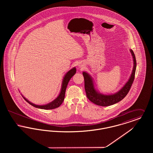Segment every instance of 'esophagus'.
<instances>
[{
    "mask_svg": "<svg viewBox=\"0 0 153 153\" xmlns=\"http://www.w3.org/2000/svg\"><path fill=\"white\" fill-rule=\"evenodd\" d=\"M79 68H82V65H79Z\"/></svg>",
    "mask_w": 153,
    "mask_h": 153,
    "instance_id": "esophagus-1",
    "label": "esophagus"
}]
</instances>
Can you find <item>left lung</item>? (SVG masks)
I'll return each mask as SVG.
<instances>
[{
  "label": "left lung",
  "instance_id": "8db88e82",
  "mask_svg": "<svg viewBox=\"0 0 153 153\" xmlns=\"http://www.w3.org/2000/svg\"><path fill=\"white\" fill-rule=\"evenodd\" d=\"M130 51L131 52L133 59V68L131 75L123 87L115 93L111 94H103L100 93L96 87L92 77L87 72H82L84 78L85 92L88 99L91 102L97 105L106 107L121 101L127 95L134 80L137 68V62L134 53L132 49H130Z\"/></svg>",
  "mask_w": 153,
  "mask_h": 153
}]
</instances>
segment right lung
Wrapping results in <instances>:
<instances>
[{
    "mask_svg": "<svg viewBox=\"0 0 153 153\" xmlns=\"http://www.w3.org/2000/svg\"><path fill=\"white\" fill-rule=\"evenodd\" d=\"M76 72V67H73L71 69H70L69 71H68L64 75L62 81V84H61V90L60 92L58 94V96L52 102H50L46 104H44V105H38V104H35L31 102H30L29 100H27L24 96L22 95V97L24 98V99L29 102L30 105H33V107L39 108V109H52L56 108L59 107L62 102H64V98H65V95L66 89L67 87V85L68 84V82L73 77L74 75V74Z\"/></svg>",
    "mask_w": 153,
    "mask_h": 153,
    "instance_id": "obj_1",
    "label": "right lung"
}]
</instances>
